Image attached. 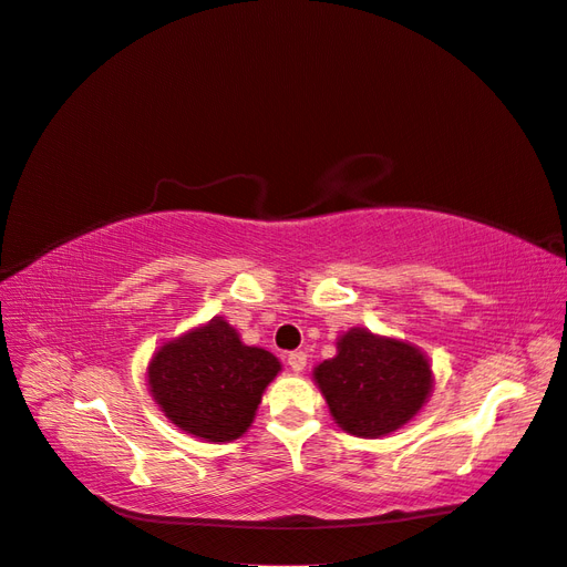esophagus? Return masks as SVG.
Masks as SVG:
<instances>
[{
  "instance_id": "1",
  "label": "esophagus",
  "mask_w": 567,
  "mask_h": 567,
  "mask_svg": "<svg viewBox=\"0 0 567 567\" xmlns=\"http://www.w3.org/2000/svg\"><path fill=\"white\" fill-rule=\"evenodd\" d=\"M288 367H290V371L300 373V371L307 367V354H305V352H300V350L290 352V354H288Z\"/></svg>"
}]
</instances>
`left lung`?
Here are the masks:
<instances>
[{"label": "left lung", "instance_id": "8db88e82", "mask_svg": "<svg viewBox=\"0 0 567 567\" xmlns=\"http://www.w3.org/2000/svg\"><path fill=\"white\" fill-rule=\"evenodd\" d=\"M312 379L333 421L357 437H385L414 419L433 392L431 359L406 340L352 326Z\"/></svg>", "mask_w": 567, "mask_h": 567}]
</instances>
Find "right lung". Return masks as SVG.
I'll use <instances>...</instances> for the list:
<instances>
[{"label": "right lung", "instance_id": "right-lung-1", "mask_svg": "<svg viewBox=\"0 0 567 567\" xmlns=\"http://www.w3.org/2000/svg\"><path fill=\"white\" fill-rule=\"evenodd\" d=\"M279 371L269 350L246 346L225 317H213L163 342L146 367V383L169 423L219 444L248 433Z\"/></svg>", "mask_w": 567, "mask_h": 567}]
</instances>
